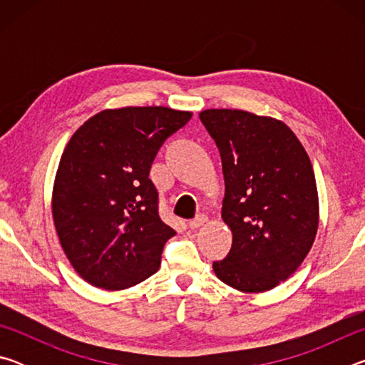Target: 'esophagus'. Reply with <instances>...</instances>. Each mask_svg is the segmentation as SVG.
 Returning <instances> with one entry per match:
<instances>
[{"instance_id": "1", "label": "esophagus", "mask_w": 365, "mask_h": 365, "mask_svg": "<svg viewBox=\"0 0 365 365\" xmlns=\"http://www.w3.org/2000/svg\"><path fill=\"white\" fill-rule=\"evenodd\" d=\"M206 220H207L206 215H197L196 219L190 220V224H188V225H190L191 230H197V228H200V227H202V225L206 224Z\"/></svg>"}]
</instances>
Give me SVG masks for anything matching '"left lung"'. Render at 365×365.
Returning <instances> with one entry per match:
<instances>
[{
	"label": "left lung",
	"mask_w": 365,
	"mask_h": 365,
	"mask_svg": "<svg viewBox=\"0 0 365 365\" xmlns=\"http://www.w3.org/2000/svg\"><path fill=\"white\" fill-rule=\"evenodd\" d=\"M200 119L217 145L225 180L222 219L232 250L212 264L217 279L262 293L294 274L319 228L316 175L285 122L242 109H206Z\"/></svg>",
	"instance_id": "left-lung-1"
}]
</instances>
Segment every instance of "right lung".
Listing matches in <instances>:
<instances>
[{
    "label": "right lung",
    "instance_id": "1",
    "mask_svg": "<svg viewBox=\"0 0 365 365\" xmlns=\"http://www.w3.org/2000/svg\"><path fill=\"white\" fill-rule=\"evenodd\" d=\"M193 113L164 106L104 109L61 156L51 209L59 243L90 285L119 292L156 274L175 235L158 212L151 164Z\"/></svg>",
    "mask_w": 365,
    "mask_h": 365
}]
</instances>
